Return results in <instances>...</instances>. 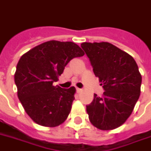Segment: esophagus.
<instances>
[{"label": "esophagus", "mask_w": 151, "mask_h": 151, "mask_svg": "<svg viewBox=\"0 0 151 151\" xmlns=\"http://www.w3.org/2000/svg\"><path fill=\"white\" fill-rule=\"evenodd\" d=\"M76 90H77V92L78 93L81 92V89H80V88H76Z\"/></svg>", "instance_id": "1"}]
</instances>
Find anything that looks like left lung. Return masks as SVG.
<instances>
[{
    "instance_id": "left-lung-1",
    "label": "left lung",
    "mask_w": 151,
    "mask_h": 151,
    "mask_svg": "<svg viewBox=\"0 0 151 151\" xmlns=\"http://www.w3.org/2000/svg\"><path fill=\"white\" fill-rule=\"evenodd\" d=\"M82 50L105 90L94 93L86 106L90 122L102 130L118 128L127 121L141 93L142 76L131 56L108 42H84Z\"/></svg>"
}]
</instances>
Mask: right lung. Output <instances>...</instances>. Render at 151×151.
Instances as JSON below:
<instances>
[{"label":"right lung","instance_id":"1","mask_svg":"<svg viewBox=\"0 0 151 151\" xmlns=\"http://www.w3.org/2000/svg\"><path fill=\"white\" fill-rule=\"evenodd\" d=\"M84 55L71 41H50L22 56L14 81L25 112L36 123L54 127L63 123L71 110L76 92L73 86H53L70 61Z\"/></svg>","mask_w":151,"mask_h":151}]
</instances>
